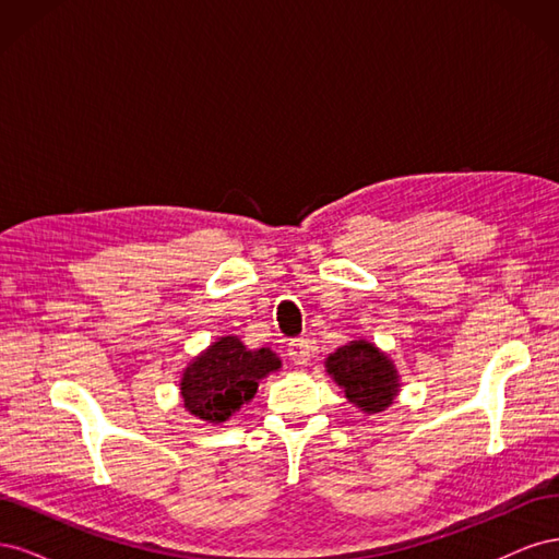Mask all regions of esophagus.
<instances>
[{"label":"esophagus","mask_w":559,"mask_h":559,"mask_svg":"<svg viewBox=\"0 0 559 559\" xmlns=\"http://www.w3.org/2000/svg\"><path fill=\"white\" fill-rule=\"evenodd\" d=\"M289 359L296 364V366H302L310 361V343L306 341V337H296V341L289 343Z\"/></svg>","instance_id":"34e87169"}]
</instances>
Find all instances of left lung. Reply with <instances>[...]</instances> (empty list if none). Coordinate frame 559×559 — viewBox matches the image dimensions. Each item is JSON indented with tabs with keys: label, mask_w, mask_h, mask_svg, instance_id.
<instances>
[{
	"label": "left lung",
	"mask_w": 559,
	"mask_h": 559,
	"mask_svg": "<svg viewBox=\"0 0 559 559\" xmlns=\"http://www.w3.org/2000/svg\"><path fill=\"white\" fill-rule=\"evenodd\" d=\"M324 366L345 399L366 415L386 411L401 392V376L392 357L366 337L337 347Z\"/></svg>",
	"instance_id": "obj_1"
}]
</instances>
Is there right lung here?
Here are the masks:
<instances>
[{"label":"right lung","instance_id":"right-lung-1","mask_svg":"<svg viewBox=\"0 0 559 559\" xmlns=\"http://www.w3.org/2000/svg\"><path fill=\"white\" fill-rule=\"evenodd\" d=\"M282 361L270 347L249 349L238 335H222L181 370L183 408L207 425H222L257 394L259 382Z\"/></svg>","mask_w":559,"mask_h":559}]
</instances>
